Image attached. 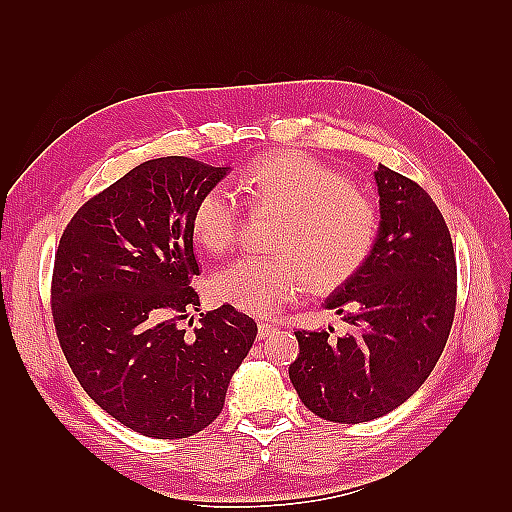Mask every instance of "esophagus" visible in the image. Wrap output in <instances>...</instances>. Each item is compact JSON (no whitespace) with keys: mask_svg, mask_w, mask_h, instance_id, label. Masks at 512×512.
<instances>
[{"mask_svg":"<svg viewBox=\"0 0 512 512\" xmlns=\"http://www.w3.org/2000/svg\"><path fill=\"white\" fill-rule=\"evenodd\" d=\"M279 330V325L277 323H259L257 325V334H259V339H266V336H270V334H275Z\"/></svg>","mask_w":512,"mask_h":512,"instance_id":"esophagus-1","label":"esophagus"}]
</instances>
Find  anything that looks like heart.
I'll list each match as a JSON object with an SVG mask.
<instances>
[{
    "label": "heart",
    "instance_id": "heart-1",
    "mask_svg": "<svg viewBox=\"0 0 512 512\" xmlns=\"http://www.w3.org/2000/svg\"><path fill=\"white\" fill-rule=\"evenodd\" d=\"M253 211L279 213L273 257H239L211 277V295L250 314H273L299 297L308 281L332 290L358 275L372 257L380 213L372 198L339 171L299 151L264 154L239 173ZM239 206L224 187L204 191L191 211V233L202 248L233 246Z\"/></svg>",
    "mask_w": 512,
    "mask_h": 512
}]
</instances>
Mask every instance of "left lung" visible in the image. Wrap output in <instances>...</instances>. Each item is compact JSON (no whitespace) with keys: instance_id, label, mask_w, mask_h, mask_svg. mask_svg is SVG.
Segmentation results:
<instances>
[{"instance_id":"1","label":"left lung","mask_w":512,"mask_h":512,"mask_svg":"<svg viewBox=\"0 0 512 512\" xmlns=\"http://www.w3.org/2000/svg\"><path fill=\"white\" fill-rule=\"evenodd\" d=\"M380 231L372 257L325 308L334 328L297 330L290 380L303 405L341 424L367 422L400 407L429 378L447 345L458 266L449 226L418 182L380 165Z\"/></svg>"}]
</instances>
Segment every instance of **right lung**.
<instances>
[{"instance_id":"right-lung-1","label":"right lung","mask_w":512,"mask_h":512,"mask_svg":"<svg viewBox=\"0 0 512 512\" xmlns=\"http://www.w3.org/2000/svg\"><path fill=\"white\" fill-rule=\"evenodd\" d=\"M226 171L147 160L85 202L54 253L50 306L65 361L96 405L149 438L209 427L257 336L226 303L182 328L200 306L191 211Z\"/></svg>"}]
</instances>
